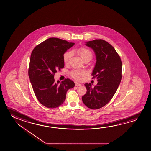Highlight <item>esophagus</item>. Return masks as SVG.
Wrapping results in <instances>:
<instances>
[{
  "label": "esophagus",
  "instance_id": "esophagus-1",
  "mask_svg": "<svg viewBox=\"0 0 151 151\" xmlns=\"http://www.w3.org/2000/svg\"><path fill=\"white\" fill-rule=\"evenodd\" d=\"M75 85H76V86H81L82 84L81 83H76Z\"/></svg>",
  "mask_w": 151,
  "mask_h": 151
}]
</instances>
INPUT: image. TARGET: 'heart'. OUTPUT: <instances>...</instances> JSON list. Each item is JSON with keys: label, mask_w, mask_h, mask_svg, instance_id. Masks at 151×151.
I'll list each match as a JSON object with an SVG mask.
<instances>
[{"label": "heart", "mask_w": 151, "mask_h": 151, "mask_svg": "<svg viewBox=\"0 0 151 151\" xmlns=\"http://www.w3.org/2000/svg\"><path fill=\"white\" fill-rule=\"evenodd\" d=\"M77 52L78 53L80 56L81 57L83 60L89 59L91 60L93 57V55L90 51L87 48L80 47L77 49ZM72 53L71 51H67L63 55V61L65 64H67L69 61L70 59L71 58ZM85 72L83 71L76 70L72 71L71 72L72 77L76 80H80L81 78V76L83 75Z\"/></svg>", "instance_id": "obj_1"}]
</instances>
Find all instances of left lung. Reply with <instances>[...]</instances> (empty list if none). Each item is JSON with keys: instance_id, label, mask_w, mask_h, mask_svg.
Instances as JSON below:
<instances>
[{"instance_id": "8db88e82", "label": "left lung", "mask_w": 151, "mask_h": 151, "mask_svg": "<svg viewBox=\"0 0 151 151\" xmlns=\"http://www.w3.org/2000/svg\"><path fill=\"white\" fill-rule=\"evenodd\" d=\"M93 50L96 62L92 75L97 84L92 87L86 83V93L82 98L84 104L91 109H98L107 104L117 90L122 79V61L112 45L102 39L86 42Z\"/></svg>"}]
</instances>
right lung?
Segmentation results:
<instances>
[{
  "instance_id": "1",
  "label": "right lung",
  "mask_w": 151,
  "mask_h": 151,
  "mask_svg": "<svg viewBox=\"0 0 151 151\" xmlns=\"http://www.w3.org/2000/svg\"><path fill=\"white\" fill-rule=\"evenodd\" d=\"M74 45L57 38L47 39L32 51L29 63V79L35 96L41 104L55 108L64 102L68 90L74 87V82L65 79L55 83L54 75L64 67L63 55Z\"/></svg>"
}]
</instances>
